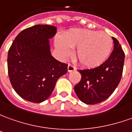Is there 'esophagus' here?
<instances>
[{
  "mask_svg": "<svg viewBox=\"0 0 132 132\" xmlns=\"http://www.w3.org/2000/svg\"><path fill=\"white\" fill-rule=\"evenodd\" d=\"M76 70V68L75 67H73V66H72L71 64H68V72H72Z\"/></svg>",
  "mask_w": 132,
  "mask_h": 132,
  "instance_id": "1",
  "label": "esophagus"
}]
</instances>
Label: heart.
<instances>
[{
    "instance_id": "heart-1",
    "label": "heart",
    "mask_w": 132,
    "mask_h": 132,
    "mask_svg": "<svg viewBox=\"0 0 132 132\" xmlns=\"http://www.w3.org/2000/svg\"><path fill=\"white\" fill-rule=\"evenodd\" d=\"M55 47L62 58L70 56L75 50V58L83 67L97 68L109 58L113 48V39L106 32L72 29L65 32L64 37H55Z\"/></svg>"
}]
</instances>
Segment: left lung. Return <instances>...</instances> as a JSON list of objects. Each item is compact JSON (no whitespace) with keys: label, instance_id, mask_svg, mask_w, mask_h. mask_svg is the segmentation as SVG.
Returning a JSON list of instances; mask_svg holds the SVG:
<instances>
[{"label":"left lung","instance_id":"obj_1","mask_svg":"<svg viewBox=\"0 0 132 132\" xmlns=\"http://www.w3.org/2000/svg\"><path fill=\"white\" fill-rule=\"evenodd\" d=\"M113 40V50L108 60L97 68L79 70L81 80L74 90L78 98L94 105L105 101L117 88L122 76L125 54L118 40Z\"/></svg>","mask_w":132,"mask_h":132}]
</instances>
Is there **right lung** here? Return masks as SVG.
I'll use <instances>...</instances> for the list:
<instances>
[{
    "instance_id": "add662e5",
    "label": "right lung",
    "mask_w": 132,
    "mask_h": 132,
    "mask_svg": "<svg viewBox=\"0 0 132 132\" xmlns=\"http://www.w3.org/2000/svg\"><path fill=\"white\" fill-rule=\"evenodd\" d=\"M57 28L36 25L17 35L8 53L10 81L16 93L26 101L42 103L54 90L57 80L68 71V64L52 56L50 39Z\"/></svg>"
}]
</instances>
